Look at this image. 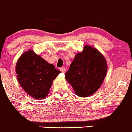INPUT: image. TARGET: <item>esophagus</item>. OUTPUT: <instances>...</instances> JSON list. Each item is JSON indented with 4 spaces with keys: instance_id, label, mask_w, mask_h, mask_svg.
<instances>
[{
    "instance_id": "1",
    "label": "esophagus",
    "mask_w": 132,
    "mask_h": 132,
    "mask_svg": "<svg viewBox=\"0 0 132 132\" xmlns=\"http://www.w3.org/2000/svg\"><path fill=\"white\" fill-rule=\"evenodd\" d=\"M60 70L62 72V73H65V67L60 68Z\"/></svg>"
}]
</instances>
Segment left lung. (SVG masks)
Returning <instances> with one entry per match:
<instances>
[{
  "label": "left lung",
  "mask_w": 132,
  "mask_h": 132,
  "mask_svg": "<svg viewBox=\"0 0 132 132\" xmlns=\"http://www.w3.org/2000/svg\"><path fill=\"white\" fill-rule=\"evenodd\" d=\"M107 69L104 56L94 47L85 45L82 52L75 56L65 79L78 96L88 97L100 89Z\"/></svg>",
  "instance_id": "obj_1"
}]
</instances>
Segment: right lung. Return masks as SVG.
<instances>
[{"label":"right lung","instance_id":"right-lung-1","mask_svg":"<svg viewBox=\"0 0 132 132\" xmlns=\"http://www.w3.org/2000/svg\"><path fill=\"white\" fill-rule=\"evenodd\" d=\"M17 79L25 92L36 100H42L49 93L53 80L60 73L31 50L25 52L15 66Z\"/></svg>","mask_w":132,"mask_h":132}]
</instances>
